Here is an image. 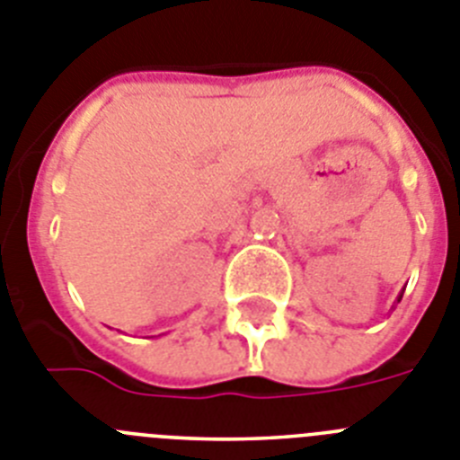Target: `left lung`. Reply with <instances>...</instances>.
Segmentation results:
<instances>
[{
    "label": "left lung",
    "mask_w": 460,
    "mask_h": 460,
    "mask_svg": "<svg viewBox=\"0 0 460 460\" xmlns=\"http://www.w3.org/2000/svg\"><path fill=\"white\" fill-rule=\"evenodd\" d=\"M401 298H402V291H401V296H398V303H401Z\"/></svg>",
    "instance_id": "obj_1"
}]
</instances>
